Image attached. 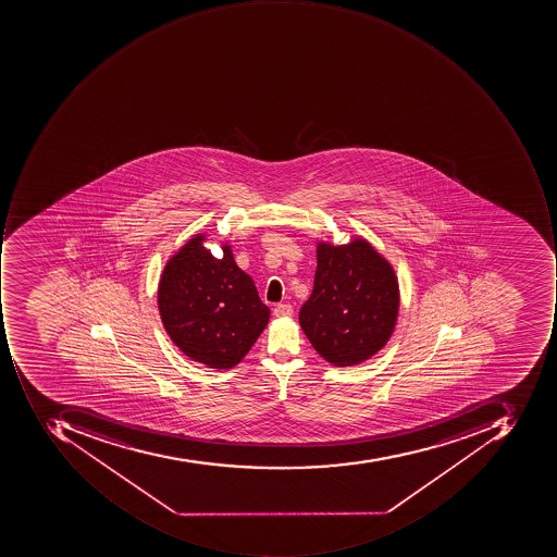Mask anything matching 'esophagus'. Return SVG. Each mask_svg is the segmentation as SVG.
Masks as SVG:
<instances>
[{"instance_id": "1", "label": "esophagus", "mask_w": 557, "mask_h": 557, "mask_svg": "<svg viewBox=\"0 0 557 557\" xmlns=\"http://www.w3.org/2000/svg\"><path fill=\"white\" fill-rule=\"evenodd\" d=\"M273 313L277 318L292 317L293 306L287 305V302H280V305L274 306Z\"/></svg>"}]
</instances>
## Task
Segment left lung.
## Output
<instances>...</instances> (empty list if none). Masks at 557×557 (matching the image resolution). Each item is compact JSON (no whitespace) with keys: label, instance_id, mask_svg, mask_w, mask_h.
Returning a JSON list of instances; mask_svg holds the SVG:
<instances>
[{"label":"left lung","instance_id":"8db88e82","mask_svg":"<svg viewBox=\"0 0 557 557\" xmlns=\"http://www.w3.org/2000/svg\"><path fill=\"white\" fill-rule=\"evenodd\" d=\"M314 286L299 309L309 343L324 360L352 367L379 352L397 323L398 281L364 239L318 244Z\"/></svg>","mask_w":557,"mask_h":557}]
</instances>
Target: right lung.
<instances>
[{"mask_svg":"<svg viewBox=\"0 0 557 557\" xmlns=\"http://www.w3.org/2000/svg\"><path fill=\"white\" fill-rule=\"evenodd\" d=\"M197 234L172 256L160 276L159 311L165 331L186 357L215 370L236 367L270 321L251 276L234 261L231 246L221 259Z\"/></svg>","mask_w":557,"mask_h":557,"instance_id":"obj_1","label":"right lung"}]
</instances>
